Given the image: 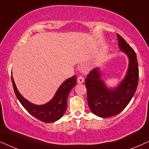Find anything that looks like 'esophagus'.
Masks as SVG:
<instances>
[{
  "mask_svg": "<svg viewBox=\"0 0 149 149\" xmlns=\"http://www.w3.org/2000/svg\"><path fill=\"white\" fill-rule=\"evenodd\" d=\"M84 77L82 76H79L78 77V80H77V82H78V84H82V83L84 82Z\"/></svg>",
  "mask_w": 149,
  "mask_h": 149,
  "instance_id": "obj_1",
  "label": "esophagus"
}]
</instances>
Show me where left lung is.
Listing matches in <instances>:
<instances>
[{
  "mask_svg": "<svg viewBox=\"0 0 149 149\" xmlns=\"http://www.w3.org/2000/svg\"><path fill=\"white\" fill-rule=\"evenodd\" d=\"M116 35L120 49L130 58L125 78L114 90L105 86L97 69L91 70L85 80L89 108L93 114L102 118L111 117L123 110L134 95L138 84L139 69L136 52L119 34Z\"/></svg>",
  "mask_w": 149,
  "mask_h": 149,
  "instance_id": "1",
  "label": "left lung"
}]
</instances>
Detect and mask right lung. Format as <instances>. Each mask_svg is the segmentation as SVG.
<instances>
[{
  "label": "right lung",
  "mask_w": 149,
  "mask_h": 149,
  "mask_svg": "<svg viewBox=\"0 0 149 149\" xmlns=\"http://www.w3.org/2000/svg\"><path fill=\"white\" fill-rule=\"evenodd\" d=\"M11 81L15 94L24 108L32 116L41 121L48 123L60 119L66 111L67 98L71 90L76 84V76H74L65 80L59 87L52 100L42 106L34 105L25 100L17 91L12 76Z\"/></svg>",
  "instance_id": "add662e5"
}]
</instances>
